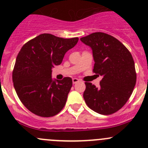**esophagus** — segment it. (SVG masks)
Masks as SVG:
<instances>
[{
  "mask_svg": "<svg viewBox=\"0 0 148 148\" xmlns=\"http://www.w3.org/2000/svg\"><path fill=\"white\" fill-rule=\"evenodd\" d=\"M79 81H80V80H79V79L75 78H75H73V84H75V83H78Z\"/></svg>",
  "mask_w": 148,
  "mask_h": 148,
  "instance_id": "esophagus-1",
  "label": "esophagus"
}]
</instances>
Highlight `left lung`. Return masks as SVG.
<instances>
[{
    "label": "left lung",
    "instance_id": "obj_1",
    "mask_svg": "<svg viewBox=\"0 0 148 148\" xmlns=\"http://www.w3.org/2000/svg\"><path fill=\"white\" fill-rule=\"evenodd\" d=\"M93 52V73L102 76L100 86L85 83L87 106L103 115L114 114L127 103L136 84L134 62L130 51L118 39L102 32L80 38Z\"/></svg>",
    "mask_w": 148,
    "mask_h": 148
}]
</instances>
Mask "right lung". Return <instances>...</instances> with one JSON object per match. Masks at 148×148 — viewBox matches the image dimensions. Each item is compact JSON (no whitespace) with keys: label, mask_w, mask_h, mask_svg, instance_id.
I'll return each mask as SVG.
<instances>
[{"label":"right lung","mask_w":148,"mask_h":148,"mask_svg":"<svg viewBox=\"0 0 148 148\" xmlns=\"http://www.w3.org/2000/svg\"><path fill=\"white\" fill-rule=\"evenodd\" d=\"M77 41V37L63 39L42 34L22 47L16 60L12 78L20 101L31 112L50 117L63 109L72 78L52 79V69L60 65L65 53Z\"/></svg>","instance_id":"add662e5"}]
</instances>
